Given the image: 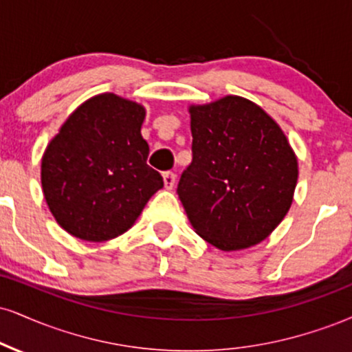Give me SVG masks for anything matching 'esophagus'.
<instances>
[{
  "mask_svg": "<svg viewBox=\"0 0 352 352\" xmlns=\"http://www.w3.org/2000/svg\"><path fill=\"white\" fill-rule=\"evenodd\" d=\"M164 185H165V188L167 190H172L173 188V185H175V173L173 172H164Z\"/></svg>",
  "mask_w": 352,
  "mask_h": 352,
  "instance_id": "1",
  "label": "esophagus"
}]
</instances>
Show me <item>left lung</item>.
<instances>
[{"label":"left lung","mask_w":352,"mask_h":352,"mask_svg":"<svg viewBox=\"0 0 352 352\" xmlns=\"http://www.w3.org/2000/svg\"><path fill=\"white\" fill-rule=\"evenodd\" d=\"M192 164L177 193L195 232L221 251L259 244L289 213L298 162L280 126L252 101L190 107Z\"/></svg>","instance_id":"obj_1"}]
</instances>
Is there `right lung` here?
<instances>
[{
	"label": "right lung",
	"mask_w": 352,
	"mask_h": 352,
	"mask_svg": "<svg viewBox=\"0 0 352 352\" xmlns=\"http://www.w3.org/2000/svg\"><path fill=\"white\" fill-rule=\"evenodd\" d=\"M144 118L141 104L103 93L80 104L49 142L42 190L55 221L75 238L103 243L122 234L164 187L147 165Z\"/></svg>",
	"instance_id": "right-lung-1"
}]
</instances>
